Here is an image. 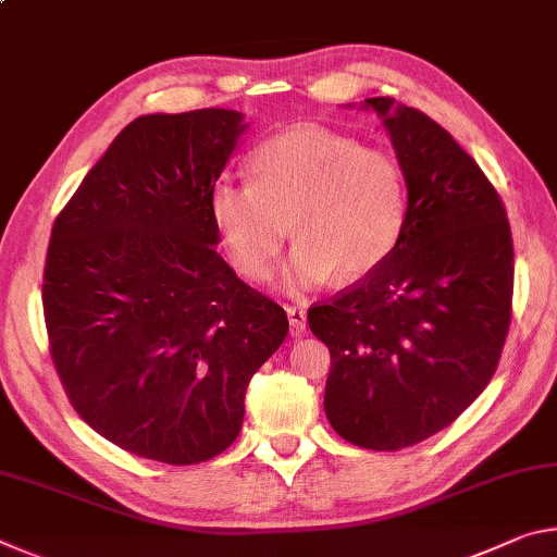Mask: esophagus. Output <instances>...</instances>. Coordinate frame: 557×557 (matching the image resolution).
Here are the masks:
<instances>
[{
    "instance_id": "1",
    "label": "esophagus",
    "mask_w": 557,
    "mask_h": 557,
    "mask_svg": "<svg viewBox=\"0 0 557 557\" xmlns=\"http://www.w3.org/2000/svg\"><path fill=\"white\" fill-rule=\"evenodd\" d=\"M287 319H289L292 334L301 336V334L307 332V312H305V307H287Z\"/></svg>"
}]
</instances>
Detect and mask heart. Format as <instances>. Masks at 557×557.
<instances>
[{
	"mask_svg": "<svg viewBox=\"0 0 557 557\" xmlns=\"http://www.w3.org/2000/svg\"><path fill=\"white\" fill-rule=\"evenodd\" d=\"M250 164L252 182L223 178L211 191L215 231L248 280L270 277L292 228L299 240L280 275L289 295L324 285L334 272L361 280L398 248L408 191L391 154L301 125L262 143Z\"/></svg>",
	"mask_w": 557,
	"mask_h": 557,
	"instance_id": "heart-1",
	"label": "heart"
}]
</instances>
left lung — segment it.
Segmentation results:
<instances>
[{
	"label": "left lung",
	"instance_id": "left-lung-1",
	"mask_svg": "<svg viewBox=\"0 0 557 557\" xmlns=\"http://www.w3.org/2000/svg\"><path fill=\"white\" fill-rule=\"evenodd\" d=\"M358 108L383 120L398 157L405 231L379 270L307 322L332 354V428L393 451L447 428L492 381L511 324L513 243L496 188L445 127L393 98Z\"/></svg>",
	"mask_w": 557,
	"mask_h": 557
}]
</instances>
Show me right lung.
Here are the masks:
<instances>
[{"label": "right lung", "instance_id": "1", "mask_svg": "<svg viewBox=\"0 0 557 557\" xmlns=\"http://www.w3.org/2000/svg\"><path fill=\"white\" fill-rule=\"evenodd\" d=\"M245 129L225 108L132 120L53 223L55 371L81 418L137 457L182 467L228 449L252 373L287 336L285 309L215 252L211 191Z\"/></svg>", "mask_w": 557, "mask_h": 557}]
</instances>
